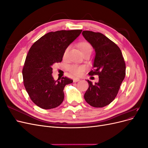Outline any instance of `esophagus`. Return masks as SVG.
<instances>
[{
  "mask_svg": "<svg viewBox=\"0 0 148 148\" xmlns=\"http://www.w3.org/2000/svg\"><path fill=\"white\" fill-rule=\"evenodd\" d=\"M79 81H80V79L79 78H75L74 79H73V82H79Z\"/></svg>",
  "mask_w": 148,
  "mask_h": 148,
  "instance_id": "obj_1",
  "label": "esophagus"
}]
</instances>
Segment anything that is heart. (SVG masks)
<instances>
[{"label": "heart", "mask_w": 148, "mask_h": 148, "mask_svg": "<svg viewBox=\"0 0 148 148\" xmlns=\"http://www.w3.org/2000/svg\"><path fill=\"white\" fill-rule=\"evenodd\" d=\"M78 47L80 51L82 53H83L88 51H91L92 47L91 44L88 42L83 41L81 42L78 44ZM70 49V46L67 47L64 52L63 54V59L65 60L67 58V56H68V52ZM68 70H69L70 72L73 74L75 76H79L81 75L85 70V67L83 65H70L68 68Z\"/></svg>", "instance_id": "heart-1"}]
</instances>
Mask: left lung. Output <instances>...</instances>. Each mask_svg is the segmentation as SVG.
Listing matches in <instances>:
<instances>
[{
	"instance_id": "1",
	"label": "left lung",
	"mask_w": 148,
	"mask_h": 148,
	"mask_svg": "<svg viewBox=\"0 0 148 148\" xmlns=\"http://www.w3.org/2000/svg\"><path fill=\"white\" fill-rule=\"evenodd\" d=\"M82 34L95 51L94 69L88 74L99 76V82L95 84L86 80L89 88L84 97L90 106L103 107L109 105L117 95L125 77V60L117 44L105 35L91 31H83Z\"/></svg>"
}]
</instances>
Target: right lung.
Segmentation results:
<instances>
[{
    "label": "right lung",
    "mask_w": 148,
    "mask_h": 148,
    "mask_svg": "<svg viewBox=\"0 0 148 148\" xmlns=\"http://www.w3.org/2000/svg\"><path fill=\"white\" fill-rule=\"evenodd\" d=\"M82 29L49 32L29 49L23 69L24 86L36 105L44 109L60 106L64 99V89L73 80L52 77V66L61 62L65 49L81 34Z\"/></svg>",
    "instance_id": "obj_1"
}]
</instances>
